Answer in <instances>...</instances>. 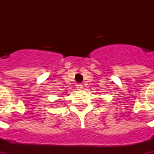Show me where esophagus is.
Instances as JSON below:
<instances>
[{
	"label": "esophagus",
	"instance_id": "1",
	"mask_svg": "<svg viewBox=\"0 0 154 154\" xmlns=\"http://www.w3.org/2000/svg\"><path fill=\"white\" fill-rule=\"evenodd\" d=\"M76 87H77V90H82V84L78 83L76 85Z\"/></svg>",
	"mask_w": 154,
	"mask_h": 154
}]
</instances>
